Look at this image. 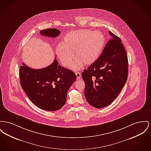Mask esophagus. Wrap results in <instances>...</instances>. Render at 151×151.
<instances>
[{"label":"esophagus","mask_w":151,"mask_h":151,"mask_svg":"<svg viewBox=\"0 0 151 151\" xmlns=\"http://www.w3.org/2000/svg\"><path fill=\"white\" fill-rule=\"evenodd\" d=\"M76 75V78H77V79H79L81 78V73L79 72H77L75 73Z\"/></svg>","instance_id":"1"}]
</instances>
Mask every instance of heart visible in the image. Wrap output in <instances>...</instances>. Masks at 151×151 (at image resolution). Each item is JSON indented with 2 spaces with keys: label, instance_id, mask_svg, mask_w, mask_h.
<instances>
[{
  "label": "heart",
  "instance_id": "1",
  "mask_svg": "<svg viewBox=\"0 0 151 151\" xmlns=\"http://www.w3.org/2000/svg\"><path fill=\"white\" fill-rule=\"evenodd\" d=\"M104 37L99 31L82 29L72 31L63 37L62 45H58L55 53L63 65L68 67L73 59L71 68L78 70L83 64L89 65L95 62L104 45Z\"/></svg>",
  "mask_w": 151,
  "mask_h": 151
}]
</instances>
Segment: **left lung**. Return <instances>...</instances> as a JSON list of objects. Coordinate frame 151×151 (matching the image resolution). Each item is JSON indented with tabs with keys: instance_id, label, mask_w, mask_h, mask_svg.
I'll list each match as a JSON object with an SVG mask.
<instances>
[{
	"instance_id": "obj_1",
	"label": "left lung",
	"mask_w": 151,
	"mask_h": 151,
	"mask_svg": "<svg viewBox=\"0 0 151 151\" xmlns=\"http://www.w3.org/2000/svg\"><path fill=\"white\" fill-rule=\"evenodd\" d=\"M109 34L111 39L99 58L81 73L86 99L96 108L110 105L128 78V57L122 40L111 31Z\"/></svg>"
}]
</instances>
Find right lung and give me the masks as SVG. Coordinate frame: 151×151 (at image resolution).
<instances>
[{
	"instance_id": "1",
	"label": "right lung",
	"mask_w": 151,
	"mask_h": 151,
	"mask_svg": "<svg viewBox=\"0 0 151 151\" xmlns=\"http://www.w3.org/2000/svg\"><path fill=\"white\" fill-rule=\"evenodd\" d=\"M42 36L56 37L60 31L56 28L41 30ZM19 77L22 88L38 108L48 111L60 109L65 104L67 92L76 79L75 73L59 65L55 59L49 66L39 70L22 63Z\"/></svg>"
}]
</instances>
